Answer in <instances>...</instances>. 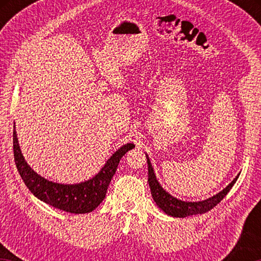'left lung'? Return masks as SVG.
Returning <instances> with one entry per match:
<instances>
[{"label": "left lung", "mask_w": 261, "mask_h": 261, "mask_svg": "<svg viewBox=\"0 0 261 261\" xmlns=\"http://www.w3.org/2000/svg\"><path fill=\"white\" fill-rule=\"evenodd\" d=\"M147 158V165H148V184L151 188V193L155 204L160 207V208L165 212L166 214L174 216V218H187L190 215H196V214H204L206 212L211 211L213 207H215L219 202L227 196V193L230 191L232 185L236 183L238 176L236 178H233L232 182L228 185L227 188H224L222 191L219 192L215 196L208 198V199L202 200V201H183L179 200L177 198L171 196L168 193L166 190L158 182L156 176L154 174L153 167L151 165L148 156Z\"/></svg>", "instance_id": "1"}]
</instances>
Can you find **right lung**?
<instances>
[{"instance_id": "add662e5", "label": "right lung", "mask_w": 261, "mask_h": 261, "mask_svg": "<svg viewBox=\"0 0 261 261\" xmlns=\"http://www.w3.org/2000/svg\"><path fill=\"white\" fill-rule=\"evenodd\" d=\"M134 147V144L123 145L108 159L102 169L93 178L78 184L54 183L38 175L25 161L14 125L15 162L26 187L38 199L55 208L73 214L90 213L102 202L120 160L127 151Z\"/></svg>"}]
</instances>
